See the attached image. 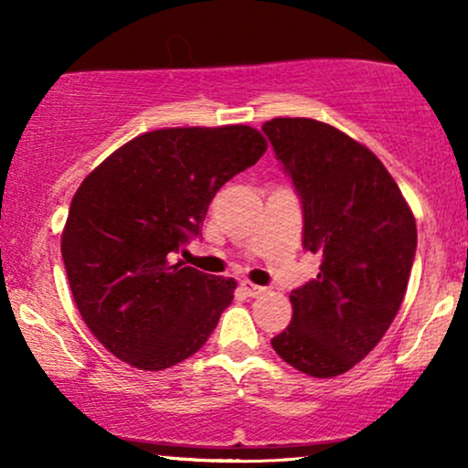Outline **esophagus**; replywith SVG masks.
I'll return each instance as SVG.
<instances>
[{"label":"esophagus","mask_w":468,"mask_h":468,"mask_svg":"<svg viewBox=\"0 0 468 468\" xmlns=\"http://www.w3.org/2000/svg\"><path fill=\"white\" fill-rule=\"evenodd\" d=\"M239 288L244 290L246 297H261V294L266 292L264 286H257V283H252V282H241Z\"/></svg>","instance_id":"34e87169"}]
</instances>
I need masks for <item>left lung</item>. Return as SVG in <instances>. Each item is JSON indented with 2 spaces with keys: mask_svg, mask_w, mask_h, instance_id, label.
<instances>
[{
  "mask_svg": "<svg viewBox=\"0 0 468 468\" xmlns=\"http://www.w3.org/2000/svg\"><path fill=\"white\" fill-rule=\"evenodd\" d=\"M264 133L303 204V246L319 275L292 290V324L272 338L314 378L346 374L378 346L405 299L416 218L365 144L314 118H272Z\"/></svg>",
  "mask_w": 468,
  "mask_h": 468,
  "instance_id": "left-lung-1",
  "label": "left lung"
}]
</instances>
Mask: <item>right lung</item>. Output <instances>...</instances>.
I'll use <instances>...</instances> for the list:
<instances>
[{"instance_id":"1","label":"right lung","mask_w":468,"mask_h":468,"mask_svg":"<svg viewBox=\"0 0 468 468\" xmlns=\"http://www.w3.org/2000/svg\"><path fill=\"white\" fill-rule=\"evenodd\" d=\"M266 149L249 125L165 127L85 176L61 255L74 303L107 352L158 372L207 343L238 283L174 261V252L200 233L213 196Z\"/></svg>"}]
</instances>
